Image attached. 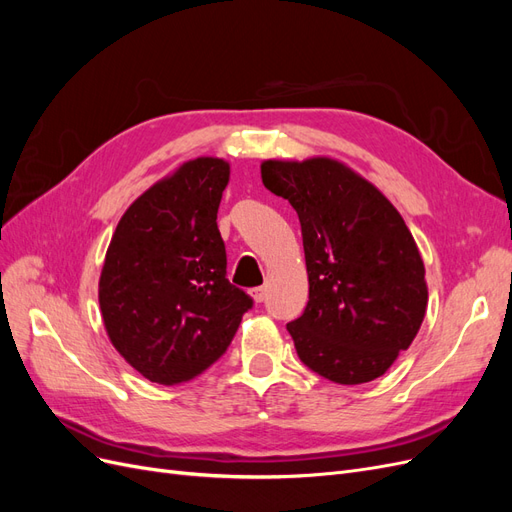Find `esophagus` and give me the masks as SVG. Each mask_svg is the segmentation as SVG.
I'll return each instance as SVG.
<instances>
[{
	"label": "esophagus",
	"instance_id": "1",
	"mask_svg": "<svg viewBox=\"0 0 512 512\" xmlns=\"http://www.w3.org/2000/svg\"><path fill=\"white\" fill-rule=\"evenodd\" d=\"M252 297L256 303H262L267 299V288L265 286H258V288H252Z\"/></svg>",
	"mask_w": 512,
	"mask_h": 512
}]
</instances>
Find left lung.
<instances>
[{
    "label": "left lung",
    "mask_w": 512,
    "mask_h": 512,
    "mask_svg": "<svg viewBox=\"0 0 512 512\" xmlns=\"http://www.w3.org/2000/svg\"><path fill=\"white\" fill-rule=\"evenodd\" d=\"M260 175L301 222L309 301L286 324L299 359L337 384L380 378L408 350L427 309L425 265L404 218L329 158L267 160Z\"/></svg>",
    "instance_id": "left-lung-1"
}]
</instances>
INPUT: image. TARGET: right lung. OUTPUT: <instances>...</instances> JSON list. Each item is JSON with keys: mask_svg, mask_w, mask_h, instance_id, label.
Returning a JSON list of instances; mask_svg holds the SVG:
<instances>
[{"mask_svg": "<svg viewBox=\"0 0 512 512\" xmlns=\"http://www.w3.org/2000/svg\"><path fill=\"white\" fill-rule=\"evenodd\" d=\"M230 166L185 162L123 213L100 275V309L117 352L151 382L203 374L228 350L254 299L226 277L218 209Z\"/></svg>", "mask_w": 512, "mask_h": 512, "instance_id": "1", "label": "right lung"}]
</instances>
